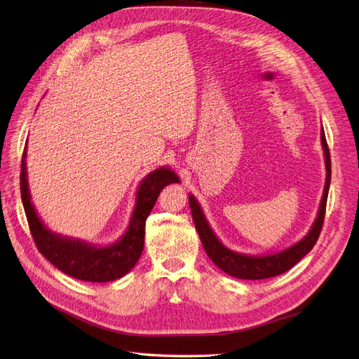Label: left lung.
Segmentation results:
<instances>
[{"mask_svg":"<svg viewBox=\"0 0 359 359\" xmlns=\"http://www.w3.org/2000/svg\"><path fill=\"white\" fill-rule=\"evenodd\" d=\"M321 144H323L324 158H325L327 176H325L324 192L320 203V208H318L316 219L312 223L309 232L304 235L300 241L284 250L275 251V253L244 255L228 248L219 240L215 231L211 229L208 220L204 216L201 205L196 201V198L192 194H189V205H191V213H192L195 228L198 231V235H200V240L207 256L217 268H220L223 272H226L231 276L240 278V280H264V278H272L287 272L313 248V245L318 241V236H320L323 229L327 196H328L330 180H331V159H330V151L325 140L324 128H321Z\"/></svg>","mask_w":359,"mask_h":359,"instance_id":"obj_1","label":"left lung"}]
</instances>
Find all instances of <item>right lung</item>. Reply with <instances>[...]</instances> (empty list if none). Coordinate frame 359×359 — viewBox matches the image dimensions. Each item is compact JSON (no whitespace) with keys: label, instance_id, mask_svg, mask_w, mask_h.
Wrapping results in <instances>:
<instances>
[{"label":"right lung","instance_id":"right-lung-1","mask_svg":"<svg viewBox=\"0 0 359 359\" xmlns=\"http://www.w3.org/2000/svg\"><path fill=\"white\" fill-rule=\"evenodd\" d=\"M179 182L176 172L167 165L144 176L136 191V204L126 232L112 244L97 245L78 238L63 236L46 226L31 200L28 172H26V146L22 156L20 195L26 219L39 253L63 273L88 283L115 281L135 268L144 245V223L159 192L167 184Z\"/></svg>","mask_w":359,"mask_h":359}]
</instances>
